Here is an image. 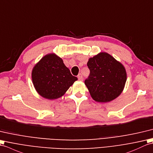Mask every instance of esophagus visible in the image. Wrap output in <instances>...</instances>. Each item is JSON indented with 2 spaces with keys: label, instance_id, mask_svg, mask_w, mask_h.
I'll return each instance as SVG.
<instances>
[{
  "label": "esophagus",
  "instance_id": "34e87169",
  "mask_svg": "<svg viewBox=\"0 0 153 153\" xmlns=\"http://www.w3.org/2000/svg\"><path fill=\"white\" fill-rule=\"evenodd\" d=\"M78 79H79V80H83V76H82V74L80 73L79 75H78Z\"/></svg>",
  "mask_w": 153,
  "mask_h": 153
}]
</instances>
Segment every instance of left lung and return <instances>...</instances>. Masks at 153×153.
<instances>
[{
  "label": "left lung",
  "instance_id": "1",
  "mask_svg": "<svg viewBox=\"0 0 153 153\" xmlns=\"http://www.w3.org/2000/svg\"><path fill=\"white\" fill-rule=\"evenodd\" d=\"M87 65L90 73L84 83L94 100L107 103L120 96L127 79L123 64L108 53L100 52L90 57Z\"/></svg>",
  "mask_w": 153,
  "mask_h": 153
}]
</instances>
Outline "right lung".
I'll return each instance as SVG.
<instances>
[{
	"label": "right lung",
	"mask_w": 153,
	"mask_h": 153,
	"mask_svg": "<svg viewBox=\"0 0 153 153\" xmlns=\"http://www.w3.org/2000/svg\"><path fill=\"white\" fill-rule=\"evenodd\" d=\"M31 76L37 93L50 100L63 96L78 80L71 74L63 59L53 53L45 56L34 66Z\"/></svg>",
	"instance_id": "obj_1"
}]
</instances>
